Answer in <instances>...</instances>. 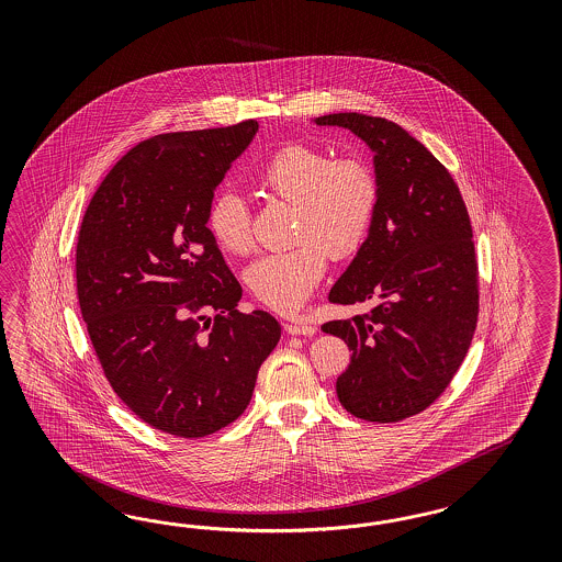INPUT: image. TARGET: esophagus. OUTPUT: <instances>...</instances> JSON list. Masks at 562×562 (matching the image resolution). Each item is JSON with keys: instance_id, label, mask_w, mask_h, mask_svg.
<instances>
[{"instance_id": "obj_1", "label": "esophagus", "mask_w": 562, "mask_h": 562, "mask_svg": "<svg viewBox=\"0 0 562 562\" xmlns=\"http://www.w3.org/2000/svg\"><path fill=\"white\" fill-rule=\"evenodd\" d=\"M284 329L292 334V336H313L315 331H317V327L313 324H306V322H290V324L284 325Z\"/></svg>"}]
</instances>
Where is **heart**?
Here are the masks:
<instances>
[{
  "mask_svg": "<svg viewBox=\"0 0 562 562\" xmlns=\"http://www.w3.org/2000/svg\"><path fill=\"white\" fill-rule=\"evenodd\" d=\"M254 183L268 200L292 204V240L299 245L259 257L247 270V284L261 305L292 313L322 282L327 254L350 257L369 237L379 181L362 156H329L313 144H289L268 156ZM205 224L224 254H251V212L235 191L212 198Z\"/></svg>",
  "mask_w": 562,
  "mask_h": 562,
  "instance_id": "obj_1",
  "label": "heart"
}]
</instances>
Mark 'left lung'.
Returning a JSON list of instances; mask_svg holds the SVG:
<instances>
[{
	"instance_id": "left-lung-1",
	"label": "left lung",
	"mask_w": 562,
	"mask_h": 562,
	"mask_svg": "<svg viewBox=\"0 0 562 562\" xmlns=\"http://www.w3.org/2000/svg\"><path fill=\"white\" fill-rule=\"evenodd\" d=\"M374 153L379 205L357 257L329 301L358 306L322 325L352 350L336 381L341 406L369 423H400L441 395L468 355L480 308L472 222L451 172L404 127L334 113Z\"/></svg>"
}]
</instances>
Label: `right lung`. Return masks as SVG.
I'll return each instance as SVG.
<instances>
[{
    "label": "right lung",
    "instance_id": "right-lung-1",
    "mask_svg": "<svg viewBox=\"0 0 562 562\" xmlns=\"http://www.w3.org/2000/svg\"><path fill=\"white\" fill-rule=\"evenodd\" d=\"M257 132L249 120L139 142L102 179L76 247L78 303L104 376L146 425L198 439L237 420L280 340L205 226Z\"/></svg>",
    "mask_w": 562,
    "mask_h": 562
}]
</instances>
